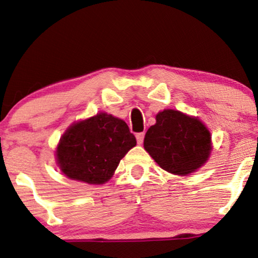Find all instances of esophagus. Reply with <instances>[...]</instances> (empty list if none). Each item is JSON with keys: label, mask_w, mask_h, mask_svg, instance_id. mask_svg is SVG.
<instances>
[{"label": "esophagus", "mask_w": 258, "mask_h": 258, "mask_svg": "<svg viewBox=\"0 0 258 258\" xmlns=\"http://www.w3.org/2000/svg\"><path fill=\"white\" fill-rule=\"evenodd\" d=\"M143 140H144V133H139V134H136V141H137V144H142V143H143Z\"/></svg>", "instance_id": "obj_1"}]
</instances>
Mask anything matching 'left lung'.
Here are the masks:
<instances>
[{"label": "left lung", "instance_id": "left-lung-1", "mask_svg": "<svg viewBox=\"0 0 258 258\" xmlns=\"http://www.w3.org/2000/svg\"><path fill=\"white\" fill-rule=\"evenodd\" d=\"M144 149L155 162L170 174L188 176L209 160L211 135L199 119L174 109L156 115V123L146 134Z\"/></svg>", "mask_w": 258, "mask_h": 258}]
</instances>
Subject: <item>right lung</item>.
I'll return each instance as SVG.
<instances>
[{"instance_id":"1","label":"right lung","mask_w":258,"mask_h":258,"mask_svg":"<svg viewBox=\"0 0 258 258\" xmlns=\"http://www.w3.org/2000/svg\"><path fill=\"white\" fill-rule=\"evenodd\" d=\"M135 146L136 139L126 123L102 111L73 123L66 130L56 148V162L70 179L104 184Z\"/></svg>"}]
</instances>
